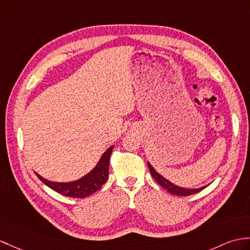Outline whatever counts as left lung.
I'll use <instances>...</instances> for the list:
<instances>
[{
    "mask_svg": "<svg viewBox=\"0 0 250 250\" xmlns=\"http://www.w3.org/2000/svg\"><path fill=\"white\" fill-rule=\"evenodd\" d=\"M148 167H149L150 172H151V176L154 178L155 181L158 182L162 188H164L167 191H169L170 194L177 195V196H189V195H193V194L198 193V191L206 188V187L199 188H193V189H191V188H180V187H178V185H175L173 183L169 182L164 177H162L160 173L156 172L154 168L151 165H150L149 162H148Z\"/></svg>",
    "mask_w": 250,
    "mask_h": 250,
    "instance_id": "obj_1",
    "label": "left lung"
}]
</instances>
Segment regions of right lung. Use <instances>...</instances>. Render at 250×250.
Instances as JSON below:
<instances>
[{
  "instance_id": "add662e5",
  "label": "right lung",
  "mask_w": 250,
  "mask_h": 250,
  "mask_svg": "<svg viewBox=\"0 0 250 250\" xmlns=\"http://www.w3.org/2000/svg\"><path fill=\"white\" fill-rule=\"evenodd\" d=\"M113 148L114 147L108 148L101 156L100 161H99V163L94 169L83 178L77 180V181L68 183L51 182L49 180H45L42 176H39L38 173H36V175L42 180V182L48 185L50 188L57 191V193L63 196L71 197V198H85V197L96 193L106 182L108 178L109 159H111Z\"/></svg>"
}]
</instances>
